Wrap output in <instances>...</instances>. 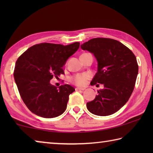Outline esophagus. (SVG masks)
Masks as SVG:
<instances>
[{"mask_svg": "<svg viewBox=\"0 0 153 153\" xmlns=\"http://www.w3.org/2000/svg\"><path fill=\"white\" fill-rule=\"evenodd\" d=\"M85 89V88H79V87H77V88H76V91H77V90H84Z\"/></svg>", "mask_w": 153, "mask_h": 153, "instance_id": "1", "label": "esophagus"}]
</instances>
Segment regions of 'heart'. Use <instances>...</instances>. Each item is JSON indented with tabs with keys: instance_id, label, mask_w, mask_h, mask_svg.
<instances>
[{
	"instance_id": "1",
	"label": "heart",
	"mask_w": 153,
	"mask_h": 153,
	"mask_svg": "<svg viewBox=\"0 0 153 153\" xmlns=\"http://www.w3.org/2000/svg\"><path fill=\"white\" fill-rule=\"evenodd\" d=\"M90 78V75L88 74H82L75 75L71 77V82L77 86H84L86 84L88 79Z\"/></svg>"
}]
</instances>
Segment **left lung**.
<instances>
[{"instance_id": "8db88e82", "label": "left lung", "mask_w": 153, "mask_h": 153, "mask_svg": "<svg viewBox=\"0 0 153 153\" xmlns=\"http://www.w3.org/2000/svg\"><path fill=\"white\" fill-rule=\"evenodd\" d=\"M81 48L92 53L98 63L90 84L104 86L87 102L88 110L98 116L112 115L123 107L133 92L138 74L136 56L122 43L110 38H93Z\"/></svg>"}]
</instances>
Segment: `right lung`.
Masks as SVG:
<instances>
[{
  "mask_svg": "<svg viewBox=\"0 0 153 153\" xmlns=\"http://www.w3.org/2000/svg\"><path fill=\"white\" fill-rule=\"evenodd\" d=\"M79 47V42L66 46L41 43L29 48L18 58L15 82L23 101L33 113L53 118L65 111L74 88L69 84L57 88L50 81L64 74L63 67Z\"/></svg>",
  "mask_w": 153,
  "mask_h": 153,
  "instance_id": "1",
  "label": "right lung"
}]
</instances>
